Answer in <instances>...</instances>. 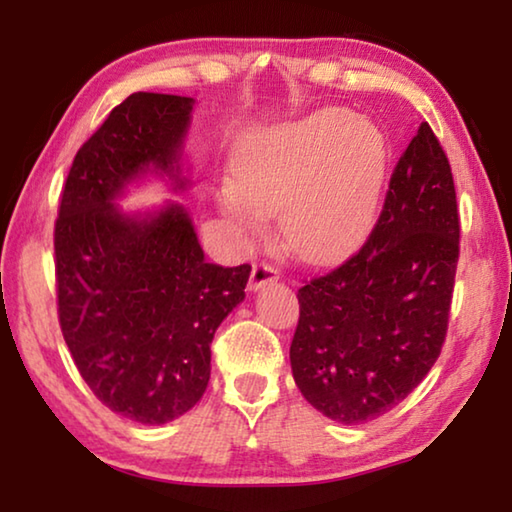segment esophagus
Segmentation results:
<instances>
[{
	"label": "esophagus",
	"mask_w": 512,
	"mask_h": 512,
	"mask_svg": "<svg viewBox=\"0 0 512 512\" xmlns=\"http://www.w3.org/2000/svg\"><path fill=\"white\" fill-rule=\"evenodd\" d=\"M277 280H280V271H277V268H275L273 264L257 262V264L253 266V273H250L248 289H250V291H257V289H262L264 284L277 282Z\"/></svg>",
	"instance_id": "obj_1"
}]
</instances>
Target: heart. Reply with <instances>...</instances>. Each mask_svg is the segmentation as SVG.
I'll return each instance as SVG.
<instances>
[{"mask_svg":"<svg viewBox=\"0 0 512 512\" xmlns=\"http://www.w3.org/2000/svg\"><path fill=\"white\" fill-rule=\"evenodd\" d=\"M388 169V142L375 124L345 108L268 128L235 160V187L221 207L244 239L277 212L282 246L307 264L348 253L375 219Z\"/></svg>","mask_w":512,"mask_h":512,"instance_id":"obj_1","label":"heart"}]
</instances>
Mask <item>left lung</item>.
I'll use <instances>...</instances> for the list:
<instances>
[{
	"mask_svg": "<svg viewBox=\"0 0 512 512\" xmlns=\"http://www.w3.org/2000/svg\"><path fill=\"white\" fill-rule=\"evenodd\" d=\"M461 219L452 167L422 121L357 253L298 289L293 379L341 424L375 420L427 377L445 343Z\"/></svg>",
	"mask_w": 512,
	"mask_h": 512,
	"instance_id": "8db88e82",
	"label": "left lung"
}]
</instances>
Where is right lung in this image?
I'll return each mask as SVG.
<instances>
[{"label": "right lung", "mask_w": 512, "mask_h": 512, "mask_svg": "<svg viewBox=\"0 0 512 512\" xmlns=\"http://www.w3.org/2000/svg\"><path fill=\"white\" fill-rule=\"evenodd\" d=\"M194 99L135 92L85 142L54 228L58 320L101 404L164 424L201 400L216 327L246 298L250 266L205 262L183 205L128 214L117 198L146 173L189 187L180 169Z\"/></svg>", "instance_id": "1"}]
</instances>
